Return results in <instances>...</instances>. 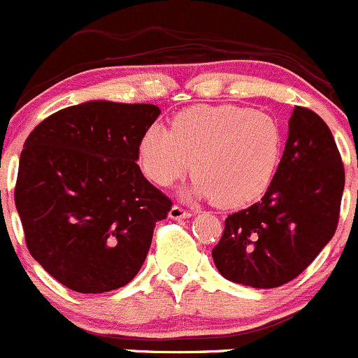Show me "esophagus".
<instances>
[{
	"mask_svg": "<svg viewBox=\"0 0 358 358\" xmlns=\"http://www.w3.org/2000/svg\"><path fill=\"white\" fill-rule=\"evenodd\" d=\"M169 217L174 219V221H180V219L191 217V212L184 210V208L179 207V205H174V207L171 208V212H169Z\"/></svg>",
	"mask_w": 358,
	"mask_h": 358,
	"instance_id": "obj_1",
	"label": "esophagus"
}]
</instances>
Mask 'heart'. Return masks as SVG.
Listing matches in <instances>:
<instances>
[{"label":"heart","instance_id":"1","mask_svg":"<svg viewBox=\"0 0 358 358\" xmlns=\"http://www.w3.org/2000/svg\"><path fill=\"white\" fill-rule=\"evenodd\" d=\"M282 132L270 115L233 104L193 106L171 130L146 129L137 148L143 174L169 187L193 171L189 193L217 207L240 208L263 196L277 172Z\"/></svg>","mask_w":358,"mask_h":358}]
</instances>
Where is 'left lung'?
Listing matches in <instances>:
<instances>
[{"instance_id": "obj_1", "label": "left lung", "mask_w": 358, "mask_h": 358, "mask_svg": "<svg viewBox=\"0 0 358 358\" xmlns=\"http://www.w3.org/2000/svg\"><path fill=\"white\" fill-rule=\"evenodd\" d=\"M345 167L331 130L296 106L270 187L257 203L228 215L212 257L236 284L273 289L303 273L336 233Z\"/></svg>"}]
</instances>
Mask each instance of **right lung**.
Here are the masks:
<instances>
[{
	"label": "right lung",
	"instance_id": "1",
	"mask_svg": "<svg viewBox=\"0 0 358 358\" xmlns=\"http://www.w3.org/2000/svg\"><path fill=\"white\" fill-rule=\"evenodd\" d=\"M155 104L90 101L45 118L24 143L15 207L31 256L67 289L129 284L172 208L141 172L137 148Z\"/></svg>",
	"mask_w": 358,
	"mask_h": 358
}]
</instances>
